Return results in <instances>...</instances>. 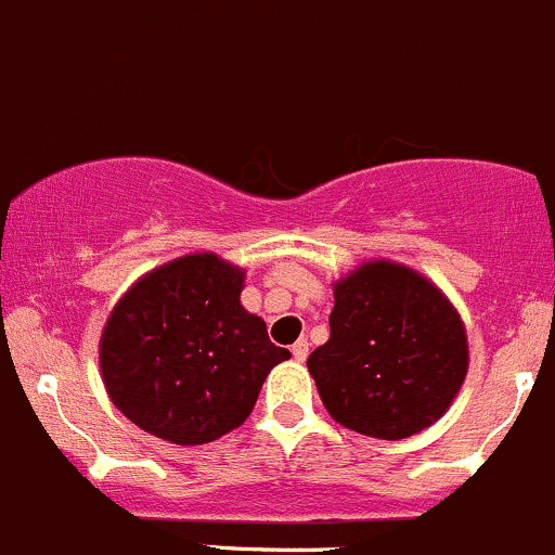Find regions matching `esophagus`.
I'll return each mask as SVG.
<instances>
[{
  "mask_svg": "<svg viewBox=\"0 0 555 555\" xmlns=\"http://www.w3.org/2000/svg\"><path fill=\"white\" fill-rule=\"evenodd\" d=\"M291 352H294L296 361H307V356H310V341L299 339L294 347H291Z\"/></svg>",
  "mask_w": 555,
  "mask_h": 555,
  "instance_id": "34e87169",
  "label": "esophagus"
}]
</instances>
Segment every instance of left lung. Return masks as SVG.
<instances>
[{"label": "left lung", "mask_w": 555, "mask_h": 555, "mask_svg": "<svg viewBox=\"0 0 555 555\" xmlns=\"http://www.w3.org/2000/svg\"><path fill=\"white\" fill-rule=\"evenodd\" d=\"M328 323L307 369L328 414L350 430L382 441L414 436L441 420L465 382V325L409 267H358L334 285Z\"/></svg>", "instance_id": "left-lung-1"}]
</instances>
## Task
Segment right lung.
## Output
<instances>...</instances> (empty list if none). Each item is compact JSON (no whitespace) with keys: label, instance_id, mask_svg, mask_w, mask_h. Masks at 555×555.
<instances>
[{"label":"right lung","instance_id":"add662e5","mask_svg":"<svg viewBox=\"0 0 555 555\" xmlns=\"http://www.w3.org/2000/svg\"><path fill=\"white\" fill-rule=\"evenodd\" d=\"M245 272L194 254L150 272L101 336L112 403L163 441L197 447L243 425L272 365L288 361L267 323L240 305Z\"/></svg>","mask_w":555,"mask_h":555}]
</instances>
